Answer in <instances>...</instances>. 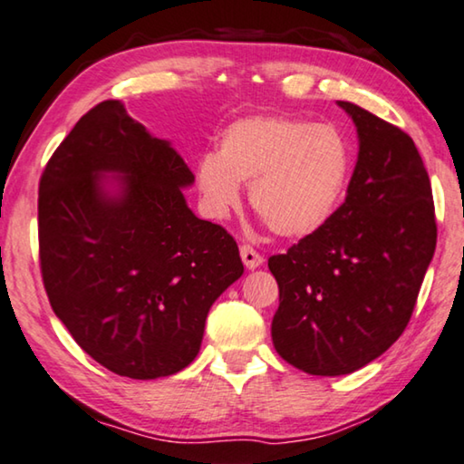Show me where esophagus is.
<instances>
[{"instance_id": "34e87169", "label": "esophagus", "mask_w": 464, "mask_h": 464, "mask_svg": "<svg viewBox=\"0 0 464 464\" xmlns=\"http://www.w3.org/2000/svg\"><path fill=\"white\" fill-rule=\"evenodd\" d=\"M239 254H241V260H244L247 270H256V268H260L262 264H264V256H260L258 252H256L252 246H241L239 247Z\"/></svg>"}]
</instances>
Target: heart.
I'll use <instances>...</instances> for the list:
<instances>
[{
  "mask_svg": "<svg viewBox=\"0 0 464 464\" xmlns=\"http://www.w3.org/2000/svg\"><path fill=\"white\" fill-rule=\"evenodd\" d=\"M351 150L330 126L276 115L233 121L218 136L217 157L196 163L206 215L227 218L249 186V202L283 237H305L334 215L347 189Z\"/></svg>",
  "mask_w": 464,
  "mask_h": 464,
  "instance_id": "1",
  "label": "heart"
}]
</instances>
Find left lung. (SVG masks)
<instances>
[{
  "label": "left lung",
  "instance_id": "1",
  "mask_svg": "<svg viewBox=\"0 0 464 464\" xmlns=\"http://www.w3.org/2000/svg\"><path fill=\"white\" fill-rule=\"evenodd\" d=\"M357 128L347 198L326 225L272 256L278 283L272 343L312 376H344L407 328L436 249L428 171L409 134L338 101Z\"/></svg>",
  "mask_w": 464,
  "mask_h": 464
}]
</instances>
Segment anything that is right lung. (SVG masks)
<instances>
[{"label": "right lung", "mask_w": 464, "mask_h": 464, "mask_svg": "<svg viewBox=\"0 0 464 464\" xmlns=\"http://www.w3.org/2000/svg\"><path fill=\"white\" fill-rule=\"evenodd\" d=\"M111 177V180H107ZM169 140L121 101L91 109L39 183L43 283L80 347L117 376H173L200 351L206 315L244 275L223 227L198 218Z\"/></svg>", "instance_id": "right-lung-1"}]
</instances>
